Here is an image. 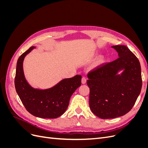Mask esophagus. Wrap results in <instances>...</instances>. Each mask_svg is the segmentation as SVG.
Instances as JSON below:
<instances>
[{"instance_id": "esophagus-1", "label": "esophagus", "mask_w": 148, "mask_h": 148, "mask_svg": "<svg viewBox=\"0 0 148 148\" xmlns=\"http://www.w3.org/2000/svg\"><path fill=\"white\" fill-rule=\"evenodd\" d=\"M86 83V78L85 77H83L82 79V84H85Z\"/></svg>"}]
</instances>
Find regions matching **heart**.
<instances>
[{
    "instance_id": "1",
    "label": "heart",
    "mask_w": 148,
    "mask_h": 148,
    "mask_svg": "<svg viewBox=\"0 0 148 148\" xmlns=\"http://www.w3.org/2000/svg\"><path fill=\"white\" fill-rule=\"evenodd\" d=\"M105 60H106L105 56L103 55H100L96 59L95 62H94V64L92 66V69H96V68H97V67L101 66V65H102L104 63Z\"/></svg>"
}]
</instances>
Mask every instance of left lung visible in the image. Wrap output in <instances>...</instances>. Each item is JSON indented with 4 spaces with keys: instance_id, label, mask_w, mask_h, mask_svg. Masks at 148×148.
Listing matches in <instances>:
<instances>
[{
    "instance_id": "8db88e82",
    "label": "left lung",
    "mask_w": 148,
    "mask_h": 148,
    "mask_svg": "<svg viewBox=\"0 0 148 148\" xmlns=\"http://www.w3.org/2000/svg\"><path fill=\"white\" fill-rule=\"evenodd\" d=\"M111 47L117 52L118 59L88 75L89 107L94 114L102 119L119 117L128 113L142 87L138 58L124 45Z\"/></svg>"
}]
</instances>
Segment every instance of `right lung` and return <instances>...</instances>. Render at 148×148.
I'll list each match as a JSON object with an SVG mask.
<instances>
[{"label": "right lung", "mask_w": 148, "mask_h": 148, "mask_svg": "<svg viewBox=\"0 0 148 148\" xmlns=\"http://www.w3.org/2000/svg\"><path fill=\"white\" fill-rule=\"evenodd\" d=\"M36 48L31 47L18 58L16 64L15 86L21 101L29 112L37 117L56 119L63 114L69 106L70 97L81 86L82 76L64 78L51 88L32 87L26 79L23 71L25 57Z\"/></svg>", "instance_id": "add662e5"}]
</instances>
